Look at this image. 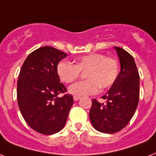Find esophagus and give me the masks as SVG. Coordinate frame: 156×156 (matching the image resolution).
Returning a JSON list of instances; mask_svg holds the SVG:
<instances>
[{"mask_svg": "<svg viewBox=\"0 0 156 156\" xmlns=\"http://www.w3.org/2000/svg\"><path fill=\"white\" fill-rule=\"evenodd\" d=\"M80 97H78V96H73V100L74 101H78V100L80 99Z\"/></svg>", "mask_w": 156, "mask_h": 156, "instance_id": "34e87169", "label": "esophagus"}]
</instances>
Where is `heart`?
<instances>
[{
    "mask_svg": "<svg viewBox=\"0 0 156 156\" xmlns=\"http://www.w3.org/2000/svg\"><path fill=\"white\" fill-rule=\"evenodd\" d=\"M56 71L60 80L65 83H73L80 77L81 72L86 71L87 80L78 82L69 88V93L83 97L97 93L100 87L108 89L112 87L119 76V65L115 58L91 53L78 57L74 65L60 61Z\"/></svg>",
    "mask_w": 156,
    "mask_h": 156,
    "instance_id": "obj_1",
    "label": "heart"
}]
</instances>
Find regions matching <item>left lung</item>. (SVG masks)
Masks as SVG:
<instances>
[{"mask_svg": "<svg viewBox=\"0 0 156 156\" xmlns=\"http://www.w3.org/2000/svg\"><path fill=\"white\" fill-rule=\"evenodd\" d=\"M120 61L121 71L117 80L102 99L92 100L89 112L95 129L104 133H115L128 125L139 101L140 76L133 57L120 47H115Z\"/></svg>", "mask_w": 156, "mask_h": 156, "instance_id": "left-lung-1", "label": "left lung"}]
</instances>
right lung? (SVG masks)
<instances>
[{
  "instance_id": "1",
  "label": "right lung",
  "mask_w": 156,
  "mask_h": 156,
  "mask_svg": "<svg viewBox=\"0 0 156 156\" xmlns=\"http://www.w3.org/2000/svg\"><path fill=\"white\" fill-rule=\"evenodd\" d=\"M67 54L43 46L28 55L17 82V100L23 117L33 130L44 135L65 127L73 104V96L59 83L57 65ZM64 94L62 97L60 96Z\"/></svg>"
}]
</instances>
